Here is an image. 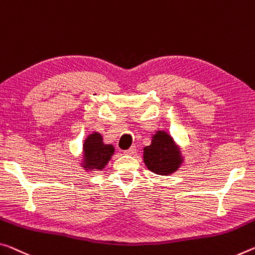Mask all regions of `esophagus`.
Wrapping results in <instances>:
<instances>
[{"label": "esophagus", "mask_w": 255, "mask_h": 255, "mask_svg": "<svg viewBox=\"0 0 255 255\" xmlns=\"http://www.w3.org/2000/svg\"><path fill=\"white\" fill-rule=\"evenodd\" d=\"M124 153H125V154H127V155L135 154V153H136V146H131L130 148H128V149H126V151H124Z\"/></svg>", "instance_id": "1"}]
</instances>
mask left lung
I'll return each instance as SVG.
<instances>
[{"instance_id":"left-lung-1","label":"left lung","mask_w":255,"mask_h":255,"mask_svg":"<svg viewBox=\"0 0 255 255\" xmlns=\"http://www.w3.org/2000/svg\"><path fill=\"white\" fill-rule=\"evenodd\" d=\"M144 162L148 170L157 175H170L179 168L181 156L170 136L164 131H156L152 143L144 147Z\"/></svg>"}]
</instances>
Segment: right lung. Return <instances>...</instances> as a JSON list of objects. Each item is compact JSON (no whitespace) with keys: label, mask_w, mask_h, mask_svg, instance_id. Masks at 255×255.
I'll return each instance as SVG.
<instances>
[{"label":"right lung","mask_w":255,"mask_h":255,"mask_svg":"<svg viewBox=\"0 0 255 255\" xmlns=\"http://www.w3.org/2000/svg\"><path fill=\"white\" fill-rule=\"evenodd\" d=\"M115 152L110 144H103V138L99 132H93L84 143V168L103 169Z\"/></svg>","instance_id":"right-lung-1"}]
</instances>
